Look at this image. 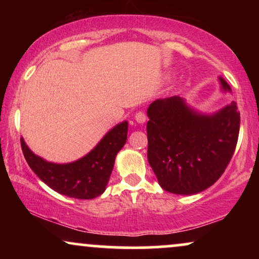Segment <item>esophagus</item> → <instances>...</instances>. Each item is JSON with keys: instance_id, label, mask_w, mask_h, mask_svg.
Listing matches in <instances>:
<instances>
[{"instance_id": "1", "label": "esophagus", "mask_w": 259, "mask_h": 259, "mask_svg": "<svg viewBox=\"0 0 259 259\" xmlns=\"http://www.w3.org/2000/svg\"><path fill=\"white\" fill-rule=\"evenodd\" d=\"M135 120L138 121L139 124H144L146 121V114L144 112H138L135 114Z\"/></svg>"}]
</instances>
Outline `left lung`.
Returning a JSON list of instances; mask_svg holds the SVG:
<instances>
[{
    "instance_id": "left-lung-1",
    "label": "left lung",
    "mask_w": 259,
    "mask_h": 259,
    "mask_svg": "<svg viewBox=\"0 0 259 259\" xmlns=\"http://www.w3.org/2000/svg\"><path fill=\"white\" fill-rule=\"evenodd\" d=\"M223 91L230 86L219 78ZM147 159L159 185L177 195H195L212 186L233 157L240 113L231 102L203 114L179 96L153 101L147 108Z\"/></svg>"
}]
</instances>
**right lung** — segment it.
<instances>
[{"label": "right lung", "mask_w": 259, "mask_h": 259, "mask_svg": "<svg viewBox=\"0 0 259 259\" xmlns=\"http://www.w3.org/2000/svg\"><path fill=\"white\" fill-rule=\"evenodd\" d=\"M127 121L117 124L82 158L72 163L47 162L20 139L23 154L31 170L58 194L79 200H91L105 192L117 153L126 142Z\"/></svg>", "instance_id": "1"}]
</instances>
